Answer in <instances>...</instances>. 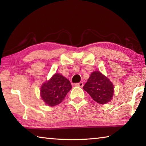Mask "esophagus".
Listing matches in <instances>:
<instances>
[{
  "label": "esophagus",
  "mask_w": 146,
  "mask_h": 146,
  "mask_svg": "<svg viewBox=\"0 0 146 146\" xmlns=\"http://www.w3.org/2000/svg\"><path fill=\"white\" fill-rule=\"evenodd\" d=\"M75 86H78V87H80V88H82V87H83V86H84V83H83V82L76 83L75 84Z\"/></svg>",
  "instance_id": "34e87169"
}]
</instances>
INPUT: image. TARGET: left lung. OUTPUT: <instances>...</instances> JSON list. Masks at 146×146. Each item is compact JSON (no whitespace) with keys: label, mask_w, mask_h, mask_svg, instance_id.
Returning a JSON list of instances; mask_svg holds the SVG:
<instances>
[{"label":"left lung","mask_w":146,"mask_h":146,"mask_svg":"<svg viewBox=\"0 0 146 146\" xmlns=\"http://www.w3.org/2000/svg\"><path fill=\"white\" fill-rule=\"evenodd\" d=\"M83 89L96 102L106 104L112 99L114 88L113 84L100 71L91 74Z\"/></svg>","instance_id":"8db88e82"}]
</instances>
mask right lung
<instances>
[{"instance_id": "right-lung-1", "label": "right lung", "mask_w": 146, "mask_h": 146, "mask_svg": "<svg viewBox=\"0 0 146 146\" xmlns=\"http://www.w3.org/2000/svg\"><path fill=\"white\" fill-rule=\"evenodd\" d=\"M72 88L70 81L58 73H55L48 82L43 84L40 96L48 106H56L62 102Z\"/></svg>"}]
</instances>
